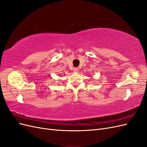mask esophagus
<instances>
[{
	"mask_svg": "<svg viewBox=\"0 0 147 147\" xmlns=\"http://www.w3.org/2000/svg\"><path fill=\"white\" fill-rule=\"evenodd\" d=\"M78 68H77V67H75L74 69V72H78Z\"/></svg>",
	"mask_w": 147,
	"mask_h": 147,
	"instance_id": "1",
	"label": "esophagus"
}]
</instances>
